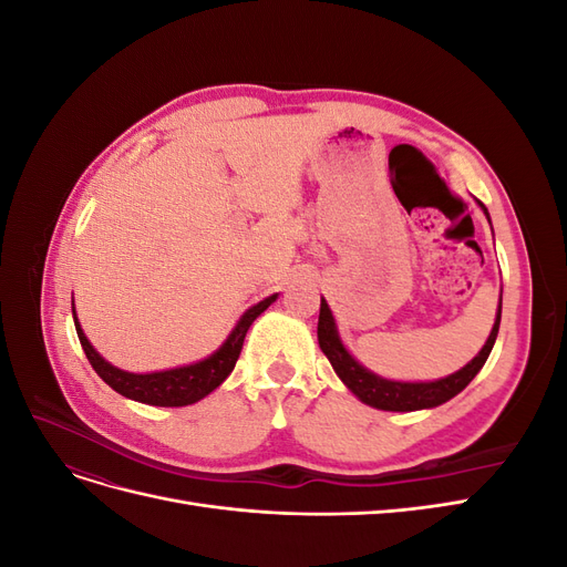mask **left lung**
<instances>
[{"mask_svg":"<svg viewBox=\"0 0 567 567\" xmlns=\"http://www.w3.org/2000/svg\"><path fill=\"white\" fill-rule=\"evenodd\" d=\"M480 208L485 210V215L489 219V213L483 203H480ZM499 321H502V302H499V310H496V319H494V326H492L489 338L483 346V350H480L466 367L447 375V379H437V381H427V383L390 381V379H383V375L373 373L359 364L357 359L348 352V348L342 346V340L336 329V319L323 298H321V307H319L317 338H319L321 352L329 357V362H331L333 371L338 373V379L346 383L364 404H369L373 409H383V411H419V409H433V406L450 402L475 379L477 371L485 367L487 357L494 348L496 333H499Z\"/></svg>","mask_w":567,"mask_h":567,"instance_id":"left-lung-1","label":"left lung"}]
</instances>
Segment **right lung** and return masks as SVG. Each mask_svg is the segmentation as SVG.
I'll return each instance as SVG.
<instances>
[{
  "label": "right lung",
  "instance_id": "right-lung-1",
  "mask_svg": "<svg viewBox=\"0 0 567 567\" xmlns=\"http://www.w3.org/2000/svg\"><path fill=\"white\" fill-rule=\"evenodd\" d=\"M279 298V293H274L265 298L262 302L252 305L250 310L238 319L234 326V331L227 336V340L210 354L200 359L196 364H186L177 369H167V371H153V373H132L123 371L113 364H109L104 357H101L92 342L84 336L82 326L78 321L75 307H73V319H75V331L80 338V346L87 354L92 369L109 383L115 392L123 394V398H130L134 402L151 404V406H186L203 400L205 394H210L215 388L225 383L227 375L234 371L236 359L241 354L246 333L250 329V323L260 317L267 307Z\"/></svg>",
  "mask_w": 567,
  "mask_h": 567
}]
</instances>
